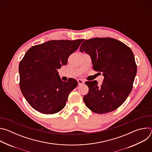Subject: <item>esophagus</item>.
Segmentation results:
<instances>
[{"label":"esophagus","mask_w":152,"mask_h":152,"mask_svg":"<svg viewBox=\"0 0 152 152\" xmlns=\"http://www.w3.org/2000/svg\"><path fill=\"white\" fill-rule=\"evenodd\" d=\"M77 82H78V85H83V84H84V83H85V82H84L83 80H82V79H78V80H77Z\"/></svg>","instance_id":"34e87169"}]
</instances>
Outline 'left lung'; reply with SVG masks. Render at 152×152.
I'll return each mask as SVG.
<instances>
[{"instance_id": "left-lung-1", "label": "left lung", "mask_w": 152, "mask_h": 152, "mask_svg": "<svg viewBox=\"0 0 152 152\" xmlns=\"http://www.w3.org/2000/svg\"><path fill=\"white\" fill-rule=\"evenodd\" d=\"M79 49L90 56L93 69L104 76L100 85L96 80L85 82L89 88L83 97L85 105L98 114L115 110L132 90L137 67L132 50L111 38L86 39Z\"/></svg>"}]
</instances>
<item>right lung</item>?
Wrapping results in <instances>:
<instances>
[{
	"label": "right lung",
	"instance_id": "obj_1",
	"mask_svg": "<svg viewBox=\"0 0 152 152\" xmlns=\"http://www.w3.org/2000/svg\"><path fill=\"white\" fill-rule=\"evenodd\" d=\"M83 40H51L32 46L26 52L19 64L20 88L35 110L53 114L66 106L77 82L72 78L62 81L58 70L67 64L69 56Z\"/></svg>",
	"mask_w": 152,
	"mask_h": 152
}]
</instances>
